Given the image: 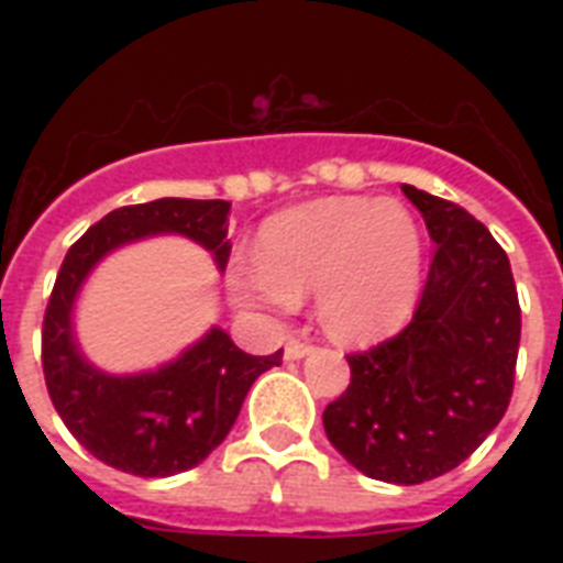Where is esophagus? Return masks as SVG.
<instances>
[{
  "instance_id": "1",
  "label": "esophagus",
  "mask_w": 563,
  "mask_h": 563,
  "mask_svg": "<svg viewBox=\"0 0 563 563\" xmlns=\"http://www.w3.org/2000/svg\"><path fill=\"white\" fill-rule=\"evenodd\" d=\"M283 353H286V360H303V356L309 353V342H303V339H298V335H291Z\"/></svg>"
}]
</instances>
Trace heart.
<instances>
[{
    "label": "heart",
    "instance_id": "heart-1",
    "mask_svg": "<svg viewBox=\"0 0 563 563\" xmlns=\"http://www.w3.org/2000/svg\"><path fill=\"white\" fill-rule=\"evenodd\" d=\"M254 254L256 268L230 272L239 303L291 309L318 295V318L339 342H368L400 327L423 272L411 212L362 195L277 212L260 228Z\"/></svg>",
    "mask_w": 563,
    "mask_h": 563
}]
</instances>
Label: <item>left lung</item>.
<instances>
[{"mask_svg": "<svg viewBox=\"0 0 563 563\" xmlns=\"http://www.w3.org/2000/svg\"><path fill=\"white\" fill-rule=\"evenodd\" d=\"M435 256L415 316L351 353V385L324 409L330 444L371 479L420 485L488 438L515 391L520 300L511 263L459 203L402 184Z\"/></svg>", "mask_w": 563, "mask_h": 563, "instance_id": "1", "label": "left lung"}]
</instances>
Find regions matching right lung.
<instances>
[{
    "label": "right lung",
    "instance_id": "right-lung-1",
    "mask_svg": "<svg viewBox=\"0 0 563 563\" xmlns=\"http://www.w3.org/2000/svg\"><path fill=\"white\" fill-rule=\"evenodd\" d=\"M228 216V201L131 203L92 224L64 256L43 318L46 388L78 444L117 471L157 479L201 464L228 438L256 376L280 365L283 351L251 356L219 327L163 368L128 376L92 368L75 344V298L101 256L136 239L180 233L212 251L224 272Z\"/></svg>",
    "mask_w": 563,
    "mask_h": 563
}]
</instances>
